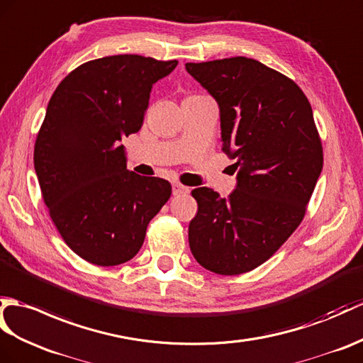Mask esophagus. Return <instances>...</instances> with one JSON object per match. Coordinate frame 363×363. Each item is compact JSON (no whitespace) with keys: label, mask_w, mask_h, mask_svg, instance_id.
I'll use <instances>...</instances> for the list:
<instances>
[{"label":"esophagus","mask_w":363,"mask_h":363,"mask_svg":"<svg viewBox=\"0 0 363 363\" xmlns=\"http://www.w3.org/2000/svg\"><path fill=\"white\" fill-rule=\"evenodd\" d=\"M190 190L189 187H185V185L179 184V182H174L173 184V195L174 196H181V195H187Z\"/></svg>","instance_id":"obj_1"}]
</instances>
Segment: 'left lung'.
<instances>
[{
  "label": "left lung",
  "mask_w": 363,
  "mask_h": 363,
  "mask_svg": "<svg viewBox=\"0 0 363 363\" xmlns=\"http://www.w3.org/2000/svg\"><path fill=\"white\" fill-rule=\"evenodd\" d=\"M221 113L223 151L238 184L227 198L191 191L198 213L189 225L193 257L210 272L254 271L305 218L323 168L313 108L296 82L254 58L185 63Z\"/></svg>",
  "instance_id": "8db88e82"
}]
</instances>
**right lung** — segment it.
<instances>
[{"label":"right lung","mask_w":363,"mask_h":363,"mask_svg":"<svg viewBox=\"0 0 363 363\" xmlns=\"http://www.w3.org/2000/svg\"><path fill=\"white\" fill-rule=\"evenodd\" d=\"M178 60L111 55L75 67L49 100L33 165L58 233L75 254L117 266L140 250L172 185L126 170L121 140L138 133L153 83Z\"/></svg>","instance_id":"right-lung-1"}]
</instances>
